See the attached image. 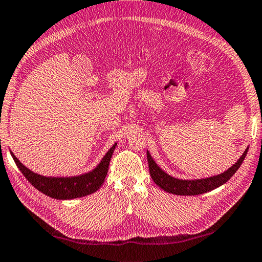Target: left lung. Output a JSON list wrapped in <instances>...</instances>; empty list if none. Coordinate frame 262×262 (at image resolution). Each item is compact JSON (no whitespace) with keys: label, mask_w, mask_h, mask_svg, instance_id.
Segmentation results:
<instances>
[{"label":"left lung","mask_w":262,"mask_h":262,"mask_svg":"<svg viewBox=\"0 0 262 262\" xmlns=\"http://www.w3.org/2000/svg\"><path fill=\"white\" fill-rule=\"evenodd\" d=\"M249 148L245 149V152L243 153L239 160L233 164L232 167L228 169L227 171L223 173H220L217 176L203 178V180H192V181H183L177 180L169 176L168 173L164 172L162 169L158 167V164L154 162V160L150 157V154L147 150V161H148V168H149V175L152 177V180L157 185L161 187L162 190L169 193L176 194V195H198L209 192L216 187L223 185L224 183L228 182L233 176L238 168L241 167V164L244 161V159L247 154Z\"/></svg>","instance_id":"obj_1"}]
</instances>
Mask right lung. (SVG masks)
Instances as JSON below:
<instances>
[{
  "instance_id": "1",
  "label": "right lung",
  "mask_w": 262,
  "mask_h": 262,
  "mask_svg": "<svg viewBox=\"0 0 262 262\" xmlns=\"http://www.w3.org/2000/svg\"><path fill=\"white\" fill-rule=\"evenodd\" d=\"M116 145L117 144H115L113 147L108 150L107 154L103 157L102 161L99 163V166L96 167L94 170H92L81 176L66 178L45 177L38 175V173L31 171L30 169L23 166L19 162V160H18L12 153L11 155L23 175L25 176L26 180L29 181L36 190L42 192L43 194L50 196V198L68 200L89 195L100 189V186L103 184L105 176H107L110 159H112V155L114 153L115 147H116Z\"/></svg>"
}]
</instances>
